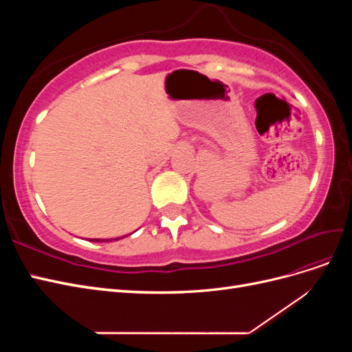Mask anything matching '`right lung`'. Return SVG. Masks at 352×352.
Returning <instances> with one entry per match:
<instances>
[{"label": "right lung", "mask_w": 352, "mask_h": 352, "mask_svg": "<svg viewBox=\"0 0 352 352\" xmlns=\"http://www.w3.org/2000/svg\"><path fill=\"white\" fill-rule=\"evenodd\" d=\"M117 239H120V238H116V239H113V241H117ZM89 241H94V242H105V241H109V239H89Z\"/></svg>", "instance_id": "1"}]
</instances>
